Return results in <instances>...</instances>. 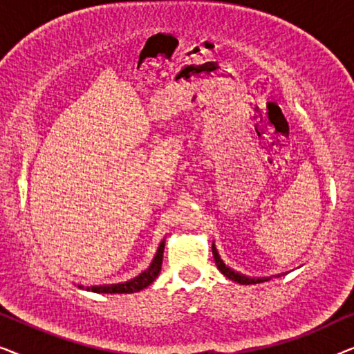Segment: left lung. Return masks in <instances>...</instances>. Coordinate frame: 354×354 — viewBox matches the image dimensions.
I'll return each mask as SVG.
<instances>
[{"label":"left lung","instance_id":"8db88e82","mask_svg":"<svg viewBox=\"0 0 354 354\" xmlns=\"http://www.w3.org/2000/svg\"><path fill=\"white\" fill-rule=\"evenodd\" d=\"M212 256H214V259H216L217 269H219L221 272L225 275V277L234 280V282H239L241 285H251V283H261V282H264V280H268V279H250V277H246V275H241L239 272H235V270H232L230 268H227V266L222 263L219 254H217V250L214 245H212Z\"/></svg>","mask_w":354,"mask_h":354}]
</instances>
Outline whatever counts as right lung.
<instances>
[{
	"mask_svg": "<svg viewBox=\"0 0 354 354\" xmlns=\"http://www.w3.org/2000/svg\"><path fill=\"white\" fill-rule=\"evenodd\" d=\"M162 253H164V241L159 245L158 253H156V256H154L149 269L145 270V272L142 275H138V277L130 280V282L118 283V285H103V287H90L86 290H91V292H95V293H135V292H140V290L147 288L148 285H151L154 282V279L158 277L159 272H161Z\"/></svg>",
	"mask_w": 354,
	"mask_h": 354,
	"instance_id": "right-lung-1",
	"label": "right lung"
}]
</instances>
